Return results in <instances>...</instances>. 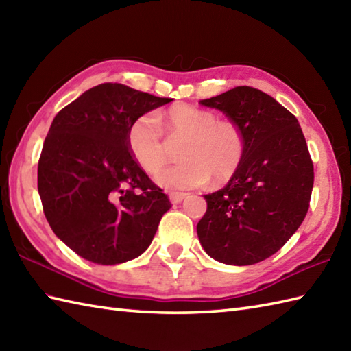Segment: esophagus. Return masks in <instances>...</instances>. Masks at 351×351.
I'll return each mask as SVG.
<instances>
[{
  "mask_svg": "<svg viewBox=\"0 0 351 351\" xmlns=\"http://www.w3.org/2000/svg\"><path fill=\"white\" fill-rule=\"evenodd\" d=\"M189 195L187 193H180V191H171L170 195H169V199H170V202L171 204H181L182 200L187 197Z\"/></svg>",
  "mask_w": 351,
  "mask_h": 351,
  "instance_id": "1",
  "label": "esophagus"
}]
</instances>
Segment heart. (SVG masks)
Listing matches in <instances>:
<instances>
[{"instance_id": "obj_1", "label": "heart", "mask_w": 351, "mask_h": 351, "mask_svg": "<svg viewBox=\"0 0 351 351\" xmlns=\"http://www.w3.org/2000/svg\"><path fill=\"white\" fill-rule=\"evenodd\" d=\"M169 136L184 138L181 162L155 175L156 184L169 190H189L208 181L226 182L240 169L245 154V140L238 125L217 121L210 110L180 104L164 114ZM128 149L132 158L147 173H154L167 160L158 121L151 113L141 114L128 130Z\"/></svg>"}]
</instances>
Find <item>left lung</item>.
Masks as SVG:
<instances>
[{
  "label": "left lung",
  "mask_w": 351,
  "mask_h": 351,
  "mask_svg": "<svg viewBox=\"0 0 351 351\" xmlns=\"http://www.w3.org/2000/svg\"><path fill=\"white\" fill-rule=\"evenodd\" d=\"M238 125L245 140L240 169L205 195L197 237L213 259L252 265L274 255L308 213L314 166L294 114L270 95L240 86L200 101Z\"/></svg>",
  "instance_id": "1"
}]
</instances>
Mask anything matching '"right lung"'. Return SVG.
Returning <instances> with one entry per match:
<instances>
[{"label":"right lung","instance_id":"right-lung-1","mask_svg":"<svg viewBox=\"0 0 351 351\" xmlns=\"http://www.w3.org/2000/svg\"><path fill=\"white\" fill-rule=\"evenodd\" d=\"M170 101L104 83L52 121L37 166V190L52 232L81 258L122 264L152 243L171 205L132 158L126 136L137 117Z\"/></svg>","mask_w":351,"mask_h":351}]
</instances>
